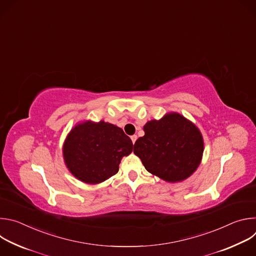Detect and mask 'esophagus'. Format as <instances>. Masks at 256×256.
<instances>
[{"instance_id": "34e87169", "label": "esophagus", "mask_w": 256, "mask_h": 256, "mask_svg": "<svg viewBox=\"0 0 256 256\" xmlns=\"http://www.w3.org/2000/svg\"><path fill=\"white\" fill-rule=\"evenodd\" d=\"M130 138H132V144H134V142H136V136L134 134V136H130Z\"/></svg>"}]
</instances>
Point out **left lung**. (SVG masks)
<instances>
[{
	"label": "left lung",
	"instance_id": "8db88e82",
	"mask_svg": "<svg viewBox=\"0 0 256 256\" xmlns=\"http://www.w3.org/2000/svg\"><path fill=\"white\" fill-rule=\"evenodd\" d=\"M144 132V136L134 142V153L150 173L168 182H179L196 170L204 140L192 122L170 112L160 120L148 122Z\"/></svg>",
	"mask_w": 256,
	"mask_h": 256
}]
</instances>
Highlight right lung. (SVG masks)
Here are the masks:
<instances>
[{
    "label": "right lung",
    "instance_id": "add662e5",
    "mask_svg": "<svg viewBox=\"0 0 256 256\" xmlns=\"http://www.w3.org/2000/svg\"><path fill=\"white\" fill-rule=\"evenodd\" d=\"M132 151V142L124 130L103 120L77 124L68 134L64 163L79 180L97 184L118 171L120 160Z\"/></svg>",
    "mask_w": 256,
    "mask_h": 256
}]
</instances>
